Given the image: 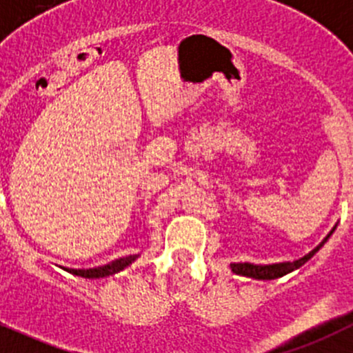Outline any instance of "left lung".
<instances>
[{"label":"left lung","mask_w":353,"mask_h":353,"mask_svg":"<svg viewBox=\"0 0 353 353\" xmlns=\"http://www.w3.org/2000/svg\"><path fill=\"white\" fill-rule=\"evenodd\" d=\"M336 225L331 229L330 234L321 241L319 246L312 250L310 253H307L305 256L299 260H293V262H279V263H269V265H260V263H250V262H239V263H231V271L238 276H245V278H253V279H259V281H271V279H278L283 278V276L290 274V272L296 271L303 265V263L309 262L317 252L324 246V243L330 239V236L333 234Z\"/></svg>","instance_id":"1"}]
</instances>
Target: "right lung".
Returning a JSON list of instances; mask_svg holds the SVG:
<instances>
[{"instance_id": "obj_1", "label": "right lung", "mask_w": 353, "mask_h": 353, "mask_svg": "<svg viewBox=\"0 0 353 353\" xmlns=\"http://www.w3.org/2000/svg\"><path fill=\"white\" fill-rule=\"evenodd\" d=\"M139 255H129V256H122V259L114 260V262L107 263V265H101V268H94V269H67V272L70 274L79 276V278H85V279H100V278H108V276H114L117 272L124 271L125 268H129Z\"/></svg>"}]
</instances>
